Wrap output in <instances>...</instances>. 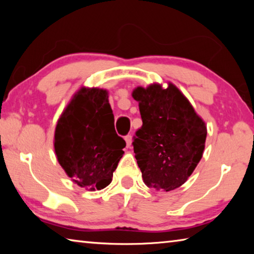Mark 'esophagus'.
<instances>
[{"instance_id": "34e87169", "label": "esophagus", "mask_w": 254, "mask_h": 254, "mask_svg": "<svg viewBox=\"0 0 254 254\" xmlns=\"http://www.w3.org/2000/svg\"><path fill=\"white\" fill-rule=\"evenodd\" d=\"M126 142H127V147L130 148L132 144V136L131 135H127L126 136Z\"/></svg>"}]
</instances>
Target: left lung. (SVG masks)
<instances>
[{
  "instance_id": "8db88e82",
  "label": "left lung",
  "mask_w": 254,
  "mask_h": 254,
  "mask_svg": "<svg viewBox=\"0 0 254 254\" xmlns=\"http://www.w3.org/2000/svg\"><path fill=\"white\" fill-rule=\"evenodd\" d=\"M132 97L139 103L142 127L133 141L144 184L170 191L187 182L205 149L207 127L188 98L173 83L137 86Z\"/></svg>"
}]
</instances>
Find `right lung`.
I'll return each instance as SVG.
<instances>
[{
  "label": "right lung",
  "instance_id": "1",
  "mask_svg": "<svg viewBox=\"0 0 254 254\" xmlns=\"http://www.w3.org/2000/svg\"><path fill=\"white\" fill-rule=\"evenodd\" d=\"M124 147L114 128L109 92L80 87L55 128V153L66 175L79 187L101 190L111 184Z\"/></svg>",
  "mask_w": 254,
  "mask_h": 254
}]
</instances>
